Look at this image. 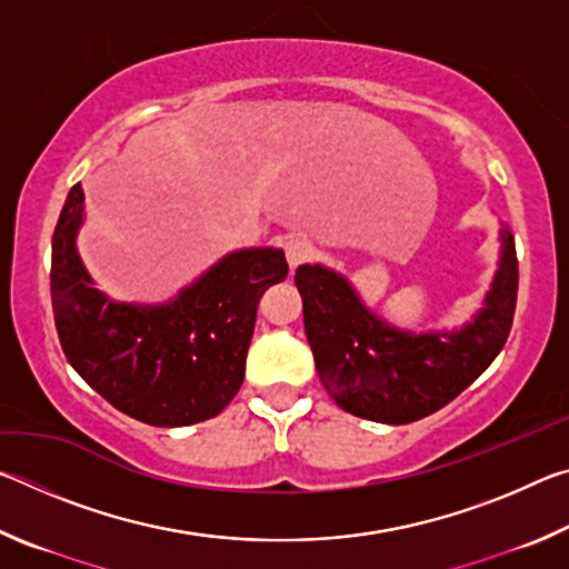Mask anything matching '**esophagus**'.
<instances>
[{
	"label": "esophagus",
	"instance_id": "34e87169",
	"mask_svg": "<svg viewBox=\"0 0 569 569\" xmlns=\"http://www.w3.org/2000/svg\"><path fill=\"white\" fill-rule=\"evenodd\" d=\"M311 256H313V243H311V240L291 238L286 243V261H288V266H291V268H298L301 263L311 261Z\"/></svg>",
	"mask_w": 569,
	"mask_h": 569
}]
</instances>
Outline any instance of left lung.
<instances>
[{
    "mask_svg": "<svg viewBox=\"0 0 569 569\" xmlns=\"http://www.w3.org/2000/svg\"><path fill=\"white\" fill-rule=\"evenodd\" d=\"M515 236L499 228V261L485 301L451 331H407L373 313L349 278L323 263L296 271L303 329L331 399L353 417L409 423L457 399L497 359L517 306Z\"/></svg>",
    "mask_w": 569,
    "mask_h": 569,
    "instance_id": "obj_1",
    "label": "left lung"
}]
</instances>
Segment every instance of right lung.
Wrapping results in <instances>:
<instances>
[{
  "label": "right lung",
  "instance_id": "1",
  "mask_svg": "<svg viewBox=\"0 0 569 569\" xmlns=\"http://www.w3.org/2000/svg\"><path fill=\"white\" fill-rule=\"evenodd\" d=\"M80 182L52 236V311L72 369L114 409L150 427L218 417L246 377L258 301L283 281L281 248L230 250L166 303L114 301L84 268Z\"/></svg>",
  "mask_w": 569,
  "mask_h": 569
}]
</instances>
